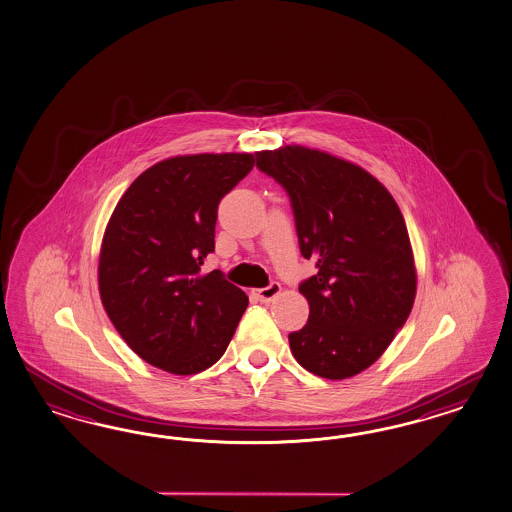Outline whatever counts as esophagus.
<instances>
[{"mask_svg": "<svg viewBox=\"0 0 512 512\" xmlns=\"http://www.w3.org/2000/svg\"><path fill=\"white\" fill-rule=\"evenodd\" d=\"M278 293H280V284H278V282H271L267 288L256 290L254 295H256L262 303H269V301H273V299L277 297Z\"/></svg>", "mask_w": 512, "mask_h": 512, "instance_id": "34e87169", "label": "esophagus"}]
</instances>
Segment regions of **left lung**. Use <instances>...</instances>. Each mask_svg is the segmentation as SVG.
I'll return each instance as SVG.
<instances>
[{"instance_id":"1","label":"left lung","mask_w":512,"mask_h":512,"mask_svg":"<svg viewBox=\"0 0 512 512\" xmlns=\"http://www.w3.org/2000/svg\"><path fill=\"white\" fill-rule=\"evenodd\" d=\"M256 166L292 200L310 314L290 333L297 363L346 380L376 363L404 327L417 292L408 228L391 192L361 166L320 149L258 151Z\"/></svg>"}]
</instances>
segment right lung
Segmentation results:
<instances>
[{
	"label": "right lung",
	"instance_id": "1",
	"mask_svg": "<svg viewBox=\"0 0 512 512\" xmlns=\"http://www.w3.org/2000/svg\"><path fill=\"white\" fill-rule=\"evenodd\" d=\"M250 153L179 155L132 181L104 230L99 293L117 333L149 365L177 376L215 365L249 297L202 275L215 250L217 207L249 174Z\"/></svg>",
	"mask_w": 512,
	"mask_h": 512
}]
</instances>
